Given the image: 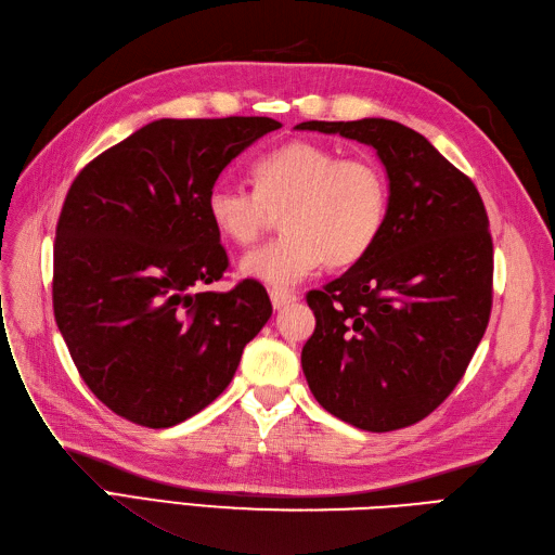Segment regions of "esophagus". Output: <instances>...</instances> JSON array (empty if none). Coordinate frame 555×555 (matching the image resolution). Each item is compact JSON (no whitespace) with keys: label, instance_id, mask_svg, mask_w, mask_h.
<instances>
[{"label":"esophagus","instance_id":"34e87169","mask_svg":"<svg viewBox=\"0 0 555 555\" xmlns=\"http://www.w3.org/2000/svg\"><path fill=\"white\" fill-rule=\"evenodd\" d=\"M270 299H272V307L279 311V309H285L288 304H295L297 301V295L293 293H281V291H272L270 293Z\"/></svg>","mask_w":555,"mask_h":555}]
</instances>
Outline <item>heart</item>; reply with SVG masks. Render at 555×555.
Returning <instances> with one entry per match:
<instances>
[{
    "label": "heart",
    "mask_w": 555,
    "mask_h": 555,
    "mask_svg": "<svg viewBox=\"0 0 555 555\" xmlns=\"http://www.w3.org/2000/svg\"><path fill=\"white\" fill-rule=\"evenodd\" d=\"M254 182L256 191L214 184L205 207L214 228L240 246L254 244L283 211V235L240 262L246 279L274 291L295 288L323 262L332 270L360 262L387 221V175L366 156L285 142L256 160Z\"/></svg>",
    "instance_id": "heart-1"
}]
</instances>
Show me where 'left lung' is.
Here are the masks:
<instances>
[{
	"mask_svg": "<svg viewBox=\"0 0 555 555\" xmlns=\"http://www.w3.org/2000/svg\"><path fill=\"white\" fill-rule=\"evenodd\" d=\"M364 142L383 160L389 211L378 242L307 295L315 332L301 369L327 413L397 431L452 395L487 332L493 301L489 217L470 177L399 121H301Z\"/></svg>",
	"mask_w": 555,
	"mask_h": 555,
	"instance_id": "8db88e82",
	"label": "left lung"
}]
</instances>
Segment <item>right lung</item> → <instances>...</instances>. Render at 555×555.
I'll use <instances>...</instances> for the list:
<instances>
[{
  "label": "right lung",
  "instance_id": "right-lung-1",
  "mask_svg": "<svg viewBox=\"0 0 555 555\" xmlns=\"http://www.w3.org/2000/svg\"><path fill=\"white\" fill-rule=\"evenodd\" d=\"M270 117L156 119L87 164L57 221L52 307L87 387L113 413L168 428L217 399L272 315L246 279L201 293L228 267L207 191Z\"/></svg>",
  "mask_w": 555,
  "mask_h": 555
}]
</instances>
